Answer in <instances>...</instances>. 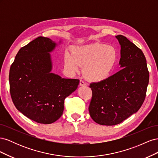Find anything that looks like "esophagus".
Segmentation results:
<instances>
[{"instance_id": "34e87169", "label": "esophagus", "mask_w": 158, "mask_h": 158, "mask_svg": "<svg viewBox=\"0 0 158 158\" xmlns=\"http://www.w3.org/2000/svg\"><path fill=\"white\" fill-rule=\"evenodd\" d=\"M80 85H82V86H83V85H86V84H85V83L84 82V81H83L82 80H80Z\"/></svg>"}]
</instances>
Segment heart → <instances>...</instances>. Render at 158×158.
<instances>
[{
  "label": "heart",
  "instance_id": "1",
  "mask_svg": "<svg viewBox=\"0 0 158 158\" xmlns=\"http://www.w3.org/2000/svg\"><path fill=\"white\" fill-rule=\"evenodd\" d=\"M117 49L112 45L93 43L74 48L66 52L64 64L72 73H76L84 66L85 77L92 82H102L111 76L118 63Z\"/></svg>",
  "mask_w": 158,
  "mask_h": 158
}]
</instances>
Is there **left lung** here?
<instances>
[{"label": "left lung", "instance_id": "obj_1", "mask_svg": "<svg viewBox=\"0 0 158 158\" xmlns=\"http://www.w3.org/2000/svg\"><path fill=\"white\" fill-rule=\"evenodd\" d=\"M119 64L122 69L106 80L91 83L92 98L89 112L99 125L112 126L137 112L144 102L149 82L146 59L137 46L122 35Z\"/></svg>", "mask_w": 158, "mask_h": 158}]
</instances>
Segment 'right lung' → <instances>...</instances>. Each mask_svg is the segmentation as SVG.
Listing matches in <instances>:
<instances>
[{"instance_id":"right-lung-1","label":"right lung","mask_w":158,"mask_h":158,"mask_svg":"<svg viewBox=\"0 0 158 158\" xmlns=\"http://www.w3.org/2000/svg\"><path fill=\"white\" fill-rule=\"evenodd\" d=\"M56 44L38 37L19 50L9 73L10 92L19 111L38 123L51 124L61 117L66 97L77 89L78 79L51 73L49 52Z\"/></svg>"}]
</instances>
